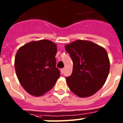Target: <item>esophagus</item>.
Instances as JSON below:
<instances>
[{
	"label": "esophagus",
	"mask_w": 123,
	"mask_h": 123,
	"mask_svg": "<svg viewBox=\"0 0 123 123\" xmlns=\"http://www.w3.org/2000/svg\"><path fill=\"white\" fill-rule=\"evenodd\" d=\"M60 71H61V73L63 74L64 73V71H65V68H62V69H61Z\"/></svg>",
	"instance_id": "34e87169"
}]
</instances>
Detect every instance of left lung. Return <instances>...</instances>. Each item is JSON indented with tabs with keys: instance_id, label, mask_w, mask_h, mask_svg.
<instances>
[{
	"instance_id": "8db88e82",
	"label": "left lung",
	"mask_w": 123,
	"mask_h": 123,
	"mask_svg": "<svg viewBox=\"0 0 123 123\" xmlns=\"http://www.w3.org/2000/svg\"><path fill=\"white\" fill-rule=\"evenodd\" d=\"M73 61V71L67 82L74 94L85 98L100 90L110 68L106 50L89 41L77 40L65 45Z\"/></svg>"
}]
</instances>
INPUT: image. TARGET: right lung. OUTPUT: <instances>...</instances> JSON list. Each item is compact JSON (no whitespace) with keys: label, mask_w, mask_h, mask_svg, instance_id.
Masks as SVG:
<instances>
[{"label":"right lung","mask_w":123,"mask_h":123,"mask_svg":"<svg viewBox=\"0 0 123 123\" xmlns=\"http://www.w3.org/2000/svg\"><path fill=\"white\" fill-rule=\"evenodd\" d=\"M57 45L49 40L31 41L19 47L15 58L16 74L24 89L39 97L49 91L59 78L56 68Z\"/></svg>","instance_id":"right-lung-1"}]
</instances>
